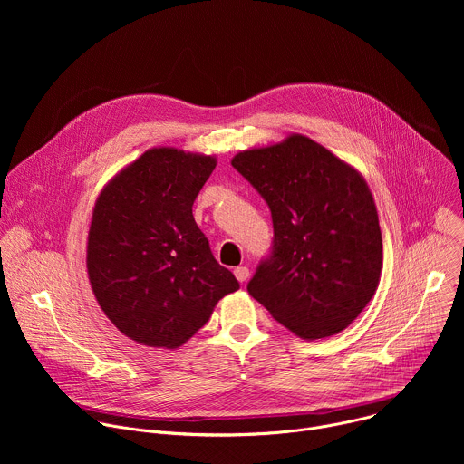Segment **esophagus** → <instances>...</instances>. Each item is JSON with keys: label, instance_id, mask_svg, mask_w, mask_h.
<instances>
[{"label": "esophagus", "instance_id": "1", "mask_svg": "<svg viewBox=\"0 0 464 464\" xmlns=\"http://www.w3.org/2000/svg\"><path fill=\"white\" fill-rule=\"evenodd\" d=\"M233 274H235V277H237L240 283H246V281L249 279V268H246V266H238V268H235V270H233Z\"/></svg>", "mask_w": 464, "mask_h": 464}]
</instances>
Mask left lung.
<instances>
[{
    "instance_id": "obj_1",
    "label": "left lung",
    "mask_w": 464,
    "mask_h": 464,
    "mask_svg": "<svg viewBox=\"0 0 464 464\" xmlns=\"http://www.w3.org/2000/svg\"><path fill=\"white\" fill-rule=\"evenodd\" d=\"M231 165L268 204L274 224L249 295L304 340L340 333L380 281L382 233L367 183L304 136L240 152Z\"/></svg>"
}]
</instances>
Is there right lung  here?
<instances>
[{
    "label": "right lung",
    "instance_id": "obj_1",
    "mask_svg": "<svg viewBox=\"0 0 464 464\" xmlns=\"http://www.w3.org/2000/svg\"><path fill=\"white\" fill-rule=\"evenodd\" d=\"M215 167L211 156L152 149L97 198L88 276L101 308L130 340L179 347L240 288L192 217Z\"/></svg>",
    "mask_w": 464,
    "mask_h": 464
}]
</instances>
